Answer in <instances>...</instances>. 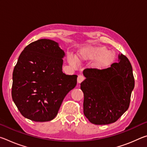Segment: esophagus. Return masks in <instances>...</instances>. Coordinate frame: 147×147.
<instances>
[{
    "mask_svg": "<svg viewBox=\"0 0 147 147\" xmlns=\"http://www.w3.org/2000/svg\"><path fill=\"white\" fill-rule=\"evenodd\" d=\"M84 79H85V78H84V76L78 75V78H77V82H78V84H80L82 82H83L84 80Z\"/></svg>",
    "mask_w": 147,
    "mask_h": 147,
    "instance_id": "obj_1",
    "label": "esophagus"
}]
</instances>
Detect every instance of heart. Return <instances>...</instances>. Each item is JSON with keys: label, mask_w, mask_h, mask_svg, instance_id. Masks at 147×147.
Returning a JSON list of instances; mask_svg holds the SVG:
<instances>
[{"label": "heart", "mask_w": 147, "mask_h": 147, "mask_svg": "<svg viewBox=\"0 0 147 147\" xmlns=\"http://www.w3.org/2000/svg\"><path fill=\"white\" fill-rule=\"evenodd\" d=\"M115 54L105 47L89 46L80 49L76 57L69 55L67 57L69 64L73 67H76L78 63L84 61H95L94 66L96 68L103 69L108 68L113 63Z\"/></svg>", "instance_id": "obj_1"}]
</instances>
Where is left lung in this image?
Returning <instances> with one entry per match:
<instances>
[{
	"mask_svg": "<svg viewBox=\"0 0 147 147\" xmlns=\"http://www.w3.org/2000/svg\"><path fill=\"white\" fill-rule=\"evenodd\" d=\"M81 83L84 113L91 123L104 125L115 123L128 109L134 88L132 67L123 54L118 63L99 70L86 69Z\"/></svg>",
	"mask_w": 147,
	"mask_h": 147,
	"instance_id": "left-lung-1",
	"label": "left lung"
}]
</instances>
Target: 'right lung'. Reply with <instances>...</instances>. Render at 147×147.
<instances>
[{"instance_id":"add662e5","label":"right lung","mask_w":147,"mask_h":147,"mask_svg":"<svg viewBox=\"0 0 147 147\" xmlns=\"http://www.w3.org/2000/svg\"><path fill=\"white\" fill-rule=\"evenodd\" d=\"M65 56L58 43L47 39L32 42L20 54L13 72L11 96L25 118L53 120L65 96L76 86L78 76L62 71Z\"/></svg>"}]
</instances>
